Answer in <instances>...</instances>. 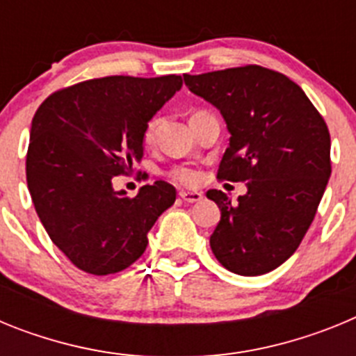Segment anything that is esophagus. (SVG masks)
<instances>
[{"instance_id":"1","label":"esophagus","mask_w":356,"mask_h":356,"mask_svg":"<svg viewBox=\"0 0 356 356\" xmlns=\"http://www.w3.org/2000/svg\"><path fill=\"white\" fill-rule=\"evenodd\" d=\"M180 197L185 203H196V201L203 200V194L197 193V191H181Z\"/></svg>"}]
</instances>
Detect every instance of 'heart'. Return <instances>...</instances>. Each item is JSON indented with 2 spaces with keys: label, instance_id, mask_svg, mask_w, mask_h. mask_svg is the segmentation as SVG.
<instances>
[{
  "label": "heart",
  "instance_id": "heart-1",
  "mask_svg": "<svg viewBox=\"0 0 356 356\" xmlns=\"http://www.w3.org/2000/svg\"><path fill=\"white\" fill-rule=\"evenodd\" d=\"M156 127H159V118H153V119H149V121H147L146 128H144V143L149 144L151 140L155 139ZM171 176L175 178L176 181H180V184H185V185L196 184L197 178H200V175H197V172L194 171V169H191V168L172 169Z\"/></svg>",
  "mask_w": 356,
  "mask_h": 356
}]
</instances>
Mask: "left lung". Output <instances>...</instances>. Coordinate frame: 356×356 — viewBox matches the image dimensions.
I'll return each instance as SVG.
<instances>
[{
  "instance_id": "obj_1",
  "label": "left lung",
  "mask_w": 356,
  "mask_h": 356,
  "mask_svg": "<svg viewBox=\"0 0 356 356\" xmlns=\"http://www.w3.org/2000/svg\"><path fill=\"white\" fill-rule=\"evenodd\" d=\"M184 80L221 112L232 135L217 178L248 187L237 203L216 188L207 193L221 210L212 253L235 275H266L291 259L316 217L332 175L328 127L300 85L271 69Z\"/></svg>"
}]
</instances>
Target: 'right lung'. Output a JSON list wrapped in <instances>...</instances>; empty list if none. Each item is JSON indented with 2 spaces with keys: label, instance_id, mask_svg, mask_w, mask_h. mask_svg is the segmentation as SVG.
I'll return each instance as SVG.
<instances>
[{
  "label": "right lung",
  "instance_id": "add662e5",
  "mask_svg": "<svg viewBox=\"0 0 356 356\" xmlns=\"http://www.w3.org/2000/svg\"><path fill=\"white\" fill-rule=\"evenodd\" d=\"M181 85L176 74L97 78L51 94L33 115L28 191L53 244L81 271L103 276L130 267L175 203L168 181L127 197L112 178L143 160L147 121Z\"/></svg>",
  "mask_w": 356,
  "mask_h": 356
}]
</instances>
